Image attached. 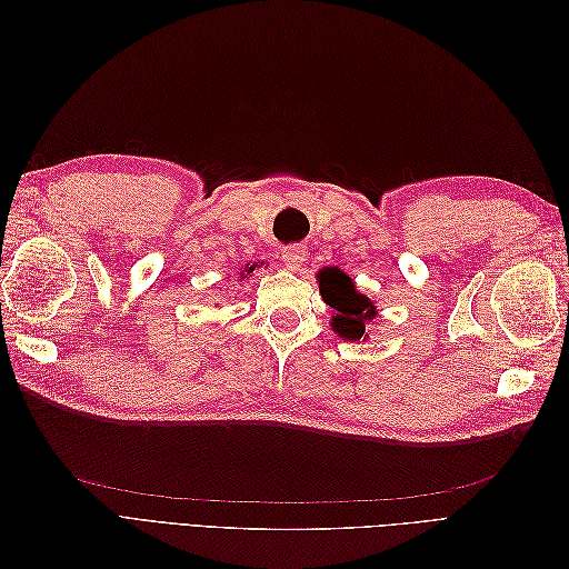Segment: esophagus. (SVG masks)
I'll use <instances>...</instances> for the list:
<instances>
[{
  "label": "esophagus",
  "instance_id": "34e87169",
  "mask_svg": "<svg viewBox=\"0 0 569 569\" xmlns=\"http://www.w3.org/2000/svg\"><path fill=\"white\" fill-rule=\"evenodd\" d=\"M306 256H308V251L301 244H289L282 249V261L291 270H299L306 261Z\"/></svg>",
  "mask_w": 569,
  "mask_h": 569
}]
</instances>
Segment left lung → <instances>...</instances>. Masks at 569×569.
<instances>
[{
  "instance_id": "obj_1",
  "label": "left lung",
  "mask_w": 569,
  "mask_h": 569,
  "mask_svg": "<svg viewBox=\"0 0 569 569\" xmlns=\"http://www.w3.org/2000/svg\"><path fill=\"white\" fill-rule=\"evenodd\" d=\"M320 295L325 303L335 308L332 327L343 339H366V322L375 318V306L368 297L358 295L347 272L339 268H325L318 272Z\"/></svg>"
}]
</instances>
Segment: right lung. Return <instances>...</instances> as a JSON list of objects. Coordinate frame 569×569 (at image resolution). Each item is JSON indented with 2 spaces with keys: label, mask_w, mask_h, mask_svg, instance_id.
<instances>
[{
  "label": "right lung",
  "mask_w": 569,
  "mask_h": 569,
  "mask_svg": "<svg viewBox=\"0 0 569 569\" xmlns=\"http://www.w3.org/2000/svg\"><path fill=\"white\" fill-rule=\"evenodd\" d=\"M247 272H253V266H251V268H249V270H247Z\"/></svg>",
  "instance_id": "add662e5"
}]
</instances>
